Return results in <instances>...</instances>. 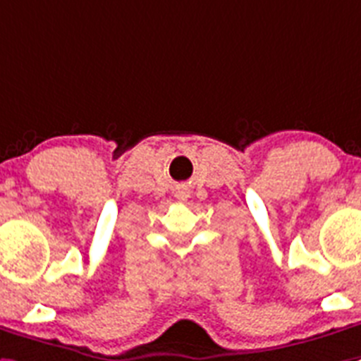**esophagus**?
<instances>
[{"label": "esophagus", "mask_w": 361, "mask_h": 361, "mask_svg": "<svg viewBox=\"0 0 361 361\" xmlns=\"http://www.w3.org/2000/svg\"><path fill=\"white\" fill-rule=\"evenodd\" d=\"M178 197H180V199H184V197H186V193H183V195H178Z\"/></svg>", "instance_id": "1"}]
</instances>
